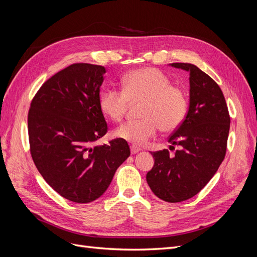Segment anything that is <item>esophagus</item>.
Listing matches in <instances>:
<instances>
[{
    "mask_svg": "<svg viewBox=\"0 0 257 257\" xmlns=\"http://www.w3.org/2000/svg\"><path fill=\"white\" fill-rule=\"evenodd\" d=\"M130 151H131V154H132V155H136V154H138L139 152H141V148H139V147H137V146H135V145H132V146L130 147Z\"/></svg>",
    "mask_w": 257,
    "mask_h": 257,
    "instance_id": "1",
    "label": "esophagus"
}]
</instances>
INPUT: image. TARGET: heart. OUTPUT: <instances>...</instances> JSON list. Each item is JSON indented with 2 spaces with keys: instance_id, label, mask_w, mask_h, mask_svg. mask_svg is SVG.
Segmentation results:
<instances>
[{
  "instance_id": "b5f03b06",
  "label": "heart",
  "mask_w": 257,
  "mask_h": 257,
  "mask_svg": "<svg viewBox=\"0 0 257 257\" xmlns=\"http://www.w3.org/2000/svg\"><path fill=\"white\" fill-rule=\"evenodd\" d=\"M129 101H144L142 119L127 121L115 130V137L137 146L146 144L159 129L172 132L180 127L188 113V98L183 88L172 85L159 69L140 68L121 79V90L106 88L99 96V107L107 118L120 121Z\"/></svg>"
}]
</instances>
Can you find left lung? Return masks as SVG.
Wrapping results in <instances>:
<instances>
[{"mask_svg": "<svg viewBox=\"0 0 257 257\" xmlns=\"http://www.w3.org/2000/svg\"><path fill=\"white\" fill-rule=\"evenodd\" d=\"M172 66L190 72L189 110L184 122L168 139L179 148L174 156L168 150L153 152L155 165L146 180L155 195L178 203L200 192L224 160L230 117L216 81L195 65Z\"/></svg>", "mask_w": 257, "mask_h": 257, "instance_id": "left-lung-1", "label": "left lung"}]
</instances>
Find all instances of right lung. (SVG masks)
<instances>
[{
	"label": "right lung",
	"mask_w": 257,
	"mask_h": 257,
	"mask_svg": "<svg viewBox=\"0 0 257 257\" xmlns=\"http://www.w3.org/2000/svg\"><path fill=\"white\" fill-rule=\"evenodd\" d=\"M104 67L76 63L48 79L28 114L30 153L41 176L66 200L85 204L100 197L130 156L126 141L95 142L107 132L99 107Z\"/></svg>",
	"instance_id": "right-lung-1"
}]
</instances>
